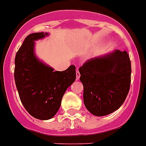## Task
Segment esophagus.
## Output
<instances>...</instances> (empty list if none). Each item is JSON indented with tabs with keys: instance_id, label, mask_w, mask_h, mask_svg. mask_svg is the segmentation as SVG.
<instances>
[{
	"instance_id": "34e87169",
	"label": "esophagus",
	"mask_w": 146,
	"mask_h": 146,
	"mask_svg": "<svg viewBox=\"0 0 146 146\" xmlns=\"http://www.w3.org/2000/svg\"><path fill=\"white\" fill-rule=\"evenodd\" d=\"M76 80H79V77H80V73H79L78 69H77L76 72Z\"/></svg>"
}]
</instances>
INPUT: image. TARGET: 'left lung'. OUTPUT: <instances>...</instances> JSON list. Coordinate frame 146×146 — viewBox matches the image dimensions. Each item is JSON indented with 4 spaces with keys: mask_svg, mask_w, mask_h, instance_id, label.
<instances>
[{
    "mask_svg": "<svg viewBox=\"0 0 146 146\" xmlns=\"http://www.w3.org/2000/svg\"><path fill=\"white\" fill-rule=\"evenodd\" d=\"M85 107L104 116L120 108L131 85V64L126 51L118 49L88 60L79 69Z\"/></svg>",
    "mask_w": 146,
    "mask_h": 146,
    "instance_id": "obj_1",
    "label": "left lung"
}]
</instances>
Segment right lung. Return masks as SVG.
<instances>
[{"label":"right lung","mask_w":146,"mask_h":146,"mask_svg":"<svg viewBox=\"0 0 146 146\" xmlns=\"http://www.w3.org/2000/svg\"><path fill=\"white\" fill-rule=\"evenodd\" d=\"M48 35L47 32L29 34L15 58L14 76L20 100L28 113L40 120L55 115L65 92L76 80L74 65L64 71H54L36 55L35 41Z\"/></svg>","instance_id":"1"}]
</instances>
